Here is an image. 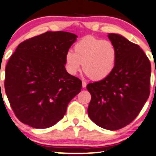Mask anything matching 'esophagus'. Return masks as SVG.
<instances>
[{"mask_svg": "<svg viewBox=\"0 0 156 156\" xmlns=\"http://www.w3.org/2000/svg\"><path fill=\"white\" fill-rule=\"evenodd\" d=\"M82 83H83V85H82V86H83V88H86V86H87V84H86V82L83 81V82H82Z\"/></svg>", "mask_w": 156, "mask_h": 156, "instance_id": "esophagus-1", "label": "esophagus"}]
</instances>
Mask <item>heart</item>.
<instances>
[{
  "mask_svg": "<svg viewBox=\"0 0 156 156\" xmlns=\"http://www.w3.org/2000/svg\"><path fill=\"white\" fill-rule=\"evenodd\" d=\"M73 52L65 55V68L75 76L83 69L90 78L101 80L110 74L115 67L117 49L113 42L94 37H83L75 44Z\"/></svg>",
  "mask_w": 156,
  "mask_h": 156,
  "instance_id": "heart-1",
  "label": "heart"
}]
</instances>
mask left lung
<instances>
[{
  "label": "left lung",
  "mask_w": 156,
  "mask_h": 156,
  "mask_svg": "<svg viewBox=\"0 0 156 156\" xmlns=\"http://www.w3.org/2000/svg\"><path fill=\"white\" fill-rule=\"evenodd\" d=\"M108 37L116 47V62L109 76L86 86L88 115L97 126L115 131L130 124L148 99L151 65L137 44L115 34Z\"/></svg>",
  "instance_id": "obj_1"
}]
</instances>
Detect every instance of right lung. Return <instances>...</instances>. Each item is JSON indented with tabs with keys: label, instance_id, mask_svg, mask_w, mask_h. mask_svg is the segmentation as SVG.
I'll list each match as a JSON object with an SVG mask.
<instances>
[{
	"label": "right lung",
	"instance_id": "obj_1",
	"mask_svg": "<svg viewBox=\"0 0 156 156\" xmlns=\"http://www.w3.org/2000/svg\"><path fill=\"white\" fill-rule=\"evenodd\" d=\"M77 36L47 31L19 43L6 64L4 87L16 116L35 128L60 121L82 81L65 69V55Z\"/></svg>",
	"mask_w": 156,
	"mask_h": 156
}]
</instances>
